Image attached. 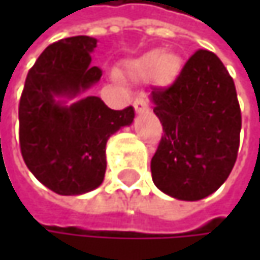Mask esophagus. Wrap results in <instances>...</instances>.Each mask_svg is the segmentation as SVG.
<instances>
[{"mask_svg": "<svg viewBox=\"0 0 260 260\" xmlns=\"http://www.w3.org/2000/svg\"><path fill=\"white\" fill-rule=\"evenodd\" d=\"M134 108H135V111L137 113H143V111H147L149 110V107H147V102H146V99L144 98H137L135 101H134Z\"/></svg>", "mask_w": 260, "mask_h": 260, "instance_id": "34e87169", "label": "esophagus"}]
</instances>
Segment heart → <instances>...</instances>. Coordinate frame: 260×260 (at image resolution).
Listing matches in <instances>:
<instances>
[{
	"label": "heart",
	"mask_w": 260,
	"mask_h": 260,
	"mask_svg": "<svg viewBox=\"0 0 260 260\" xmlns=\"http://www.w3.org/2000/svg\"><path fill=\"white\" fill-rule=\"evenodd\" d=\"M181 71V60L173 54H164L159 49L150 51L128 64L132 78L144 79L156 77L161 82H172Z\"/></svg>",
	"instance_id": "obj_1"
}]
</instances>
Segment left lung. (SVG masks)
I'll list each match as a JSON object with an SVG mask.
<instances>
[{"instance_id":"1","label":"left lung","mask_w":260,"mask_h":260,"mask_svg":"<svg viewBox=\"0 0 260 260\" xmlns=\"http://www.w3.org/2000/svg\"><path fill=\"white\" fill-rule=\"evenodd\" d=\"M164 135L150 161L153 183L179 200H200L229 178L238 156L241 108L232 77L199 49L169 87L152 90Z\"/></svg>"}]
</instances>
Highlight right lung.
<instances>
[{"label":"right lung","instance_id":"add662e5","mask_svg":"<svg viewBox=\"0 0 260 260\" xmlns=\"http://www.w3.org/2000/svg\"><path fill=\"white\" fill-rule=\"evenodd\" d=\"M98 40L88 36L49 45L29 69L19 101V144L29 172L61 196L98 188L105 176L108 138L134 120V108H108L101 98H81L71 107L57 98H75L102 71L91 66Z\"/></svg>","mask_w":260,"mask_h":260}]
</instances>
